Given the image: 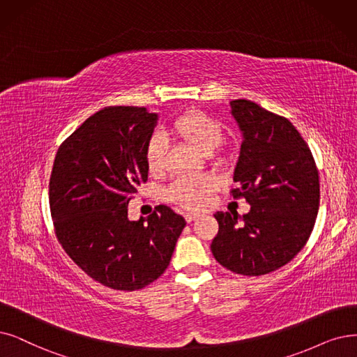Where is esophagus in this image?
<instances>
[{"label": "esophagus", "mask_w": 357, "mask_h": 357, "mask_svg": "<svg viewBox=\"0 0 357 357\" xmlns=\"http://www.w3.org/2000/svg\"><path fill=\"white\" fill-rule=\"evenodd\" d=\"M196 218H199V213H192V212H188L186 215H184V220H186L188 222H192V221H195Z\"/></svg>", "instance_id": "obj_1"}]
</instances>
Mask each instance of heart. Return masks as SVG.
Instances as JSON below:
<instances>
[{
	"instance_id": "1",
	"label": "heart",
	"mask_w": 357,
	"mask_h": 357,
	"mask_svg": "<svg viewBox=\"0 0 357 357\" xmlns=\"http://www.w3.org/2000/svg\"><path fill=\"white\" fill-rule=\"evenodd\" d=\"M174 132L190 146L204 153L217 149L224 137L222 126L202 111H188L174 124ZM168 142L162 133H155L146 145V165L151 174H160L167 167ZM217 181L209 176H186L177 178L167 189V197L183 208L199 209L208 202Z\"/></svg>"
}]
</instances>
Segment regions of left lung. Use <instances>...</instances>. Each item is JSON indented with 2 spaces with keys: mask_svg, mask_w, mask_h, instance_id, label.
Instances as JSON below:
<instances>
[{
  "mask_svg": "<svg viewBox=\"0 0 357 357\" xmlns=\"http://www.w3.org/2000/svg\"><path fill=\"white\" fill-rule=\"evenodd\" d=\"M230 107L243 139L231 193L243 196L250 211L243 217L217 212L220 230L211 250L231 273L258 277L289 264L306 245L319 209V176L307 144L286 117L248 99Z\"/></svg>",
  "mask_w": 357,
  "mask_h": 357,
  "instance_id": "obj_1",
  "label": "left lung"
}]
</instances>
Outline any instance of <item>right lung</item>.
I'll return each instance as SVG.
<instances>
[{
  "label": "right lung",
  "instance_id": "add662e5",
  "mask_svg": "<svg viewBox=\"0 0 357 357\" xmlns=\"http://www.w3.org/2000/svg\"><path fill=\"white\" fill-rule=\"evenodd\" d=\"M158 114L107 107L55 155L50 208L56 238L73 262L114 290L144 289L164 274L186 221L160 205L130 221L127 206L148 180L146 145Z\"/></svg>",
  "mask_w": 357,
  "mask_h": 357
}]
</instances>
